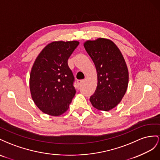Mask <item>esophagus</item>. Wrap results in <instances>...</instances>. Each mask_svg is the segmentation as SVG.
<instances>
[{"label": "esophagus", "mask_w": 160, "mask_h": 160, "mask_svg": "<svg viewBox=\"0 0 160 160\" xmlns=\"http://www.w3.org/2000/svg\"><path fill=\"white\" fill-rule=\"evenodd\" d=\"M84 80H77V84L78 86H81L82 84V83L84 82Z\"/></svg>", "instance_id": "obj_1"}]
</instances>
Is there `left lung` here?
Here are the masks:
<instances>
[{
	"instance_id": "left-lung-1",
	"label": "left lung",
	"mask_w": 160,
	"mask_h": 160,
	"mask_svg": "<svg viewBox=\"0 0 160 160\" xmlns=\"http://www.w3.org/2000/svg\"><path fill=\"white\" fill-rule=\"evenodd\" d=\"M84 46L97 72V87L90 101L98 110L108 111L121 101L128 86L129 72L125 59L110 39L88 40Z\"/></svg>"
}]
</instances>
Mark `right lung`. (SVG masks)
I'll return each instance as SVG.
<instances>
[{"instance_id":"obj_1","label":"right lung","mask_w":160,"mask_h":160,"mask_svg":"<svg viewBox=\"0 0 160 160\" xmlns=\"http://www.w3.org/2000/svg\"><path fill=\"white\" fill-rule=\"evenodd\" d=\"M78 45L77 41L50 43L38 55L31 68L29 88L32 99L49 115L56 117L64 113L76 94L74 77L68 60Z\"/></svg>"}]
</instances>
